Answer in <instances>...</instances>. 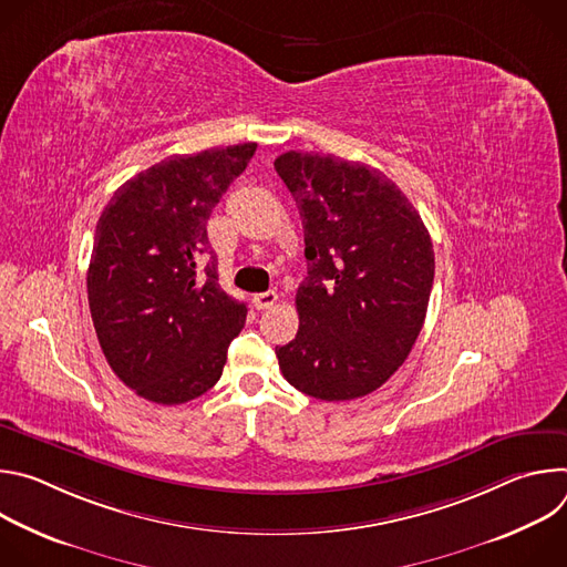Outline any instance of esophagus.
I'll return each mask as SVG.
<instances>
[{
	"label": "esophagus",
	"mask_w": 567,
	"mask_h": 567,
	"mask_svg": "<svg viewBox=\"0 0 567 567\" xmlns=\"http://www.w3.org/2000/svg\"><path fill=\"white\" fill-rule=\"evenodd\" d=\"M276 302H278V293H276L274 289L254 296V305H256L258 309H269V307H274Z\"/></svg>",
	"instance_id": "1"
}]
</instances>
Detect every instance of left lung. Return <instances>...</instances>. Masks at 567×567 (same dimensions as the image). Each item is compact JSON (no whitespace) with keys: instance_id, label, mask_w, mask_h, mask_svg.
Returning <instances> with one entry per match:
<instances>
[{"instance_id":"left-lung-1","label":"left lung","mask_w":567,"mask_h":567,"mask_svg":"<svg viewBox=\"0 0 567 567\" xmlns=\"http://www.w3.org/2000/svg\"><path fill=\"white\" fill-rule=\"evenodd\" d=\"M302 217L300 328L276 348L285 379L322 401L381 388L411 354L429 309L431 235L396 184L359 161L289 150L274 161Z\"/></svg>"}]
</instances>
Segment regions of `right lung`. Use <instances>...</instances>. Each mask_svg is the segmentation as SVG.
Returning a JSON list of instances; mask_svg holds the SVG:
<instances>
[{"label": "right lung", "instance_id": "add662e5", "mask_svg": "<svg viewBox=\"0 0 567 567\" xmlns=\"http://www.w3.org/2000/svg\"><path fill=\"white\" fill-rule=\"evenodd\" d=\"M256 147L158 161L114 193L96 224L87 271L96 337L114 374L147 401L175 406L210 390L245 328L247 305L219 287L206 224Z\"/></svg>", "mask_w": 567, "mask_h": 567}]
</instances>
